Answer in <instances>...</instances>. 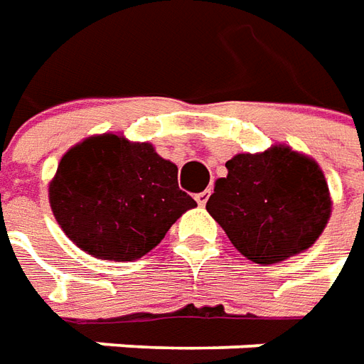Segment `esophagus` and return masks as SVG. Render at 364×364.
Here are the masks:
<instances>
[{
    "mask_svg": "<svg viewBox=\"0 0 364 364\" xmlns=\"http://www.w3.org/2000/svg\"><path fill=\"white\" fill-rule=\"evenodd\" d=\"M210 194H211V188L203 190V192H198V194H196V202L200 203V205H205V202H208Z\"/></svg>",
    "mask_w": 364,
    "mask_h": 364,
    "instance_id": "esophagus-1",
    "label": "esophagus"
}]
</instances>
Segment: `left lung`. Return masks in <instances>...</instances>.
I'll use <instances>...</instances> for the list:
<instances>
[{"label": "left lung", "instance_id": "obj_1", "mask_svg": "<svg viewBox=\"0 0 364 364\" xmlns=\"http://www.w3.org/2000/svg\"><path fill=\"white\" fill-rule=\"evenodd\" d=\"M205 210L239 252L257 264H274L316 243L331 200L323 172L288 146L237 154L225 162Z\"/></svg>", "mask_w": 364, "mask_h": 364}]
</instances>
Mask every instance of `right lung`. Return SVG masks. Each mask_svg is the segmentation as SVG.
Segmentation results:
<instances>
[{
	"label": "right lung",
	"mask_w": 364,
	"mask_h": 364,
	"mask_svg": "<svg viewBox=\"0 0 364 364\" xmlns=\"http://www.w3.org/2000/svg\"><path fill=\"white\" fill-rule=\"evenodd\" d=\"M48 198L64 233L104 260L141 259L196 208L178 188L176 164L117 135L90 136L64 154Z\"/></svg>",
	"instance_id": "obj_1"
}]
</instances>
